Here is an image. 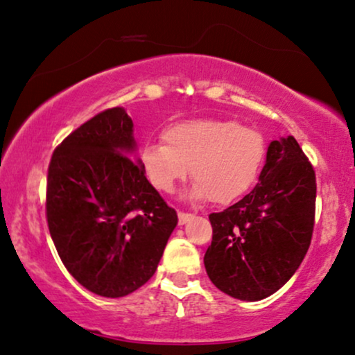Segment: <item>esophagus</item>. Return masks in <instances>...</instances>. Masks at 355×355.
<instances>
[{
  "label": "esophagus",
  "mask_w": 355,
  "mask_h": 355,
  "mask_svg": "<svg viewBox=\"0 0 355 355\" xmlns=\"http://www.w3.org/2000/svg\"><path fill=\"white\" fill-rule=\"evenodd\" d=\"M191 218L190 213H185V211H178V225H185L187 221Z\"/></svg>",
  "instance_id": "34e87169"
}]
</instances>
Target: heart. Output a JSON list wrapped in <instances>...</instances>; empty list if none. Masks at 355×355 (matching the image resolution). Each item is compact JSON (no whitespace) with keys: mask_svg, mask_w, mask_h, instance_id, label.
<instances>
[{"mask_svg":"<svg viewBox=\"0 0 355 355\" xmlns=\"http://www.w3.org/2000/svg\"><path fill=\"white\" fill-rule=\"evenodd\" d=\"M164 144H145L140 165L159 191L170 193L189 173L195 178L190 198L226 205L254 185L266 155L258 130L230 119H189L162 134Z\"/></svg>","mask_w":355,"mask_h":355,"instance_id":"b5f03b06","label":"heart"}]
</instances>
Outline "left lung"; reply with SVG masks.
<instances>
[{"mask_svg": "<svg viewBox=\"0 0 355 355\" xmlns=\"http://www.w3.org/2000/svg\"><path fill=\"white\" fill-rule=\"evenodd\" d=\"M315 175L293 135L272 140L259 183L211 213L203 263L211 283L234 300L261 301L291 279L309 250Z\"/></svg>", "mask_w": 355, "mask_h": 355, "instance_id": "1", "label": "left lung"}]
</instances>
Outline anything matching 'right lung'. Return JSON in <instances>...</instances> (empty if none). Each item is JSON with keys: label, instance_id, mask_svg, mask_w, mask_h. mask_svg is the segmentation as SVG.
<instances>
[{"label": "right lung", "instance_id": "1", "mask_svg": "<svg viewBox=\"0 0 355 355\" xmlns=\"http://www.w3.org/2000/svg\"><path fill=\"white\" fill-rule=\"evenodd\" d=\"M135 152L134 122L114 107L67 135L51 157V238L74 279L104 297L127 296L147 283L178 223Z\"/></svg>", "mask_w": 355, "mask_h": 355}]
</instances>
